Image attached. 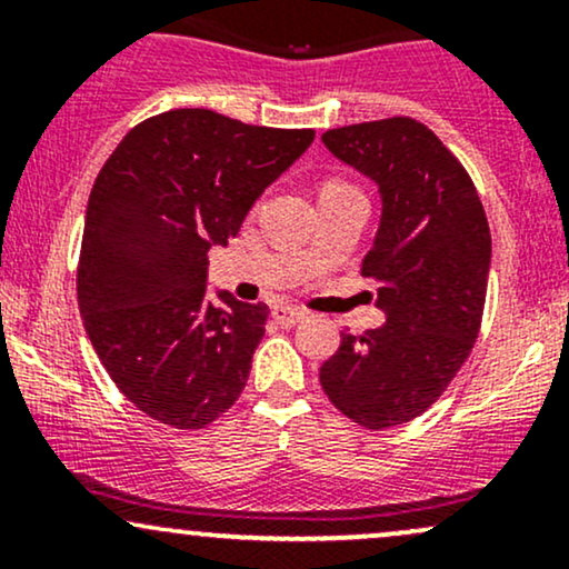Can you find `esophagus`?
<instances>
[{"mask_svg":"<svg viewBox=\"0 0 569 569\" xmlns=\"http://www.w3.org/2000/svg\"><path fill=\"white\" fill-rule=\"evenodd\" d=\"M272 318H276V323H280V326H297L305 318V312L297 310V307L278 305V307H272Z\"/></svg>","mask_w":569,"mask_h":569,"instance_id":"esophagus-1","label":"esophagus"}]
</instances>
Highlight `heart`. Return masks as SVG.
<instances>
[{"label":"heart","instance_id":"obj_1","mask_svg":"<svg viewBox=\"0 0 569 569\" xmlns=\"http://www.w3.org/2000/svg\"><path fill=\"white\" fill-rule=\"evenodd\" d=\"M335 187H345V184H339V181H329V184H323V189H335ZM321 189V192H323Z\"/></svg>","mask_w":569,"mask_h":569}]
</instances>
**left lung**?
<instances>
[{
    "mask_svg": "<svg viewBox=\"0 0 569 569\" xmlns=\"http://www.w3.org/2000/svg\"><path fill=\"white\" fill-rule=\"evenodd\" d=\"M337 160L380 189L382 217L361 272L377 280L380 329L352 337L321 367L329 401L382 430L422 415L479 337L492 238L471 176L433 130L388 117L326 130Z\"/></svg>",
    "mask_w": 569,
    "mask_h": 569,
    "instance_id": "left-lung-1",
    "label": "left lung"
}]
</instances>
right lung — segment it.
I'll return each mask as SVG.
<instances>
[{"instance_id":"1","label":"right lung","mask_w":569,"mask_h":569,"mask_svg":"<svg viewBox=\"0 0 569 569\" xmlns=\"http://www.w3.org/2000/svg\"><path fill=\"white\" fill-rule=\"evenodd\" d=\"M316 130L246 126L211 109L149 117L103 162L84 213L77 299L90 345L133 407L179 430L243 393L267 305L206 297L208 251Z\"/></svg>"}]
</instances>
